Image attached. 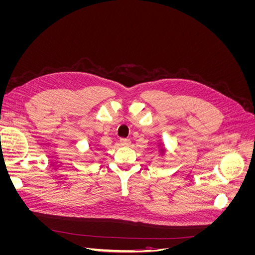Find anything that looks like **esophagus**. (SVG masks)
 Masks as SVG:
<instances>
[{"mask_svg": "<svg viewBox=\"0 0 255 255\" xmlns=\"http://www.w3.org/2000/svg\"><path fill=\"white\" fill-rule=\"evenodd\" d=\"M120 143H121L122 145H128V144L130 143V140L128 139V138H121V139H120Z\"/></svg>", "mask_w": 255, "mask_h": 255, "instance_id": "esophagus-1", "label": "esophagus"}]
</instances>
